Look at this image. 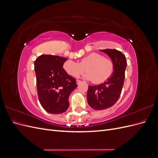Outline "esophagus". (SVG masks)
<instances>
[{"label": "esophagus", "mask_w": 158, "mask_h": 158, "mask_svg": "<svg viewBox=\"0 0 158 158\" xmlns=\"http://www.w3.org/2000/svg\"><path fill=\"white\" fill-rule=\"evenodd\" d=\"M81 82H82V81H80L79 80H76V83H77V84H80Z\"/></svg>", "instance_id": "1"}]
</instances>
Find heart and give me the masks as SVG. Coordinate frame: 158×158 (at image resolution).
<instances>
[{
    "label": "heart",
    "mask_w": 158,
    "mask_h": 158,
    "mask_svg": "<svg viewBox=\"0 0 158 158\" xmlns=\"http://www.w3.org/2000/svg\"><path fill=\"white\" fill-rule=\"evenodd\" d=\"M63 68L69 75L73 77H78L86 70L88 73L84 76L88 80H94L95 84L103 83L111 77L114 70L113 61L103 56L92 52L76 63L68 60L63 63Z\"/></svg>",
    "instance_id": "b5f03b06"
}]
</instances>
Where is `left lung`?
<instances>
[{"instance_id":"obj_1","label":"left lung","mask_w":158,"mask_h":158,"mask_svg":"<svg viewBox=\"0 0 158 158\" xmlns=\"http://www.w3.org/2000/svg\"><path fill=\"white\" fill-rule=\"evenodd\" d=\"M107 54L114 65L113 73L106 82L97 85H89L87 99L89 106L95 110L112 107L120 97L125 81L127 60L125 55L117 49L100 50Z\"/></svg>"}]
</instances>
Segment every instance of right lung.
I'll use <instances>...</instances> for the list:
<instances>
[{"mask_svg":"<svg viewBox=\"0 0 158 158\" xmlns=\"http://www.w3.org/2000/svg\"><path fill=\"white\" fill-rule=\"evenodd\" d=\"M66 60L59 56L41 55L34 62L38 98L49 113L65 112L69 107V95L77 87L76 79L63 68Z\"/></svg>","mask_w":158,"mask_h":158,"instance_id":"add662e5","label":"right lung"}]
</instances>
